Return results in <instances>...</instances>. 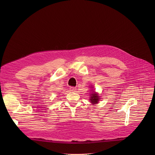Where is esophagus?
Masks as SVG:
<instances>
[{
    "label": "esophagus",
    "mask_w": 155,
    "mask_h": 155,
    "mask_svg": "<svg viewBox=\"0 0 155 155\" xmlns=\"http://www.w3.org/2000/svg\"><path fill=\"white\" fill-rule=\"evenodd\" d=\"M70 91H74L76 89L75 87H71L70 88Z\"/></svg>",
    "instance_id": "esophagus-1"
}]
</instances>
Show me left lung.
<instances>
[{"instance_id": "1", "label": "left lung", "mask_w": 155, "mask_h": 155, "mask_svg": "<svg viewBox=\"0 0 155 155\" xmlns=\"http://www.w3.org/2000/svg\"><path fill=\"white\" fill-rule=\"evenodd\" d=\"M93 92L91 94V98H90V101L92 104H95L96 103H98V101H99V96L97 94H96L94 91H92Z\"/></svg>"}]
</instances>
